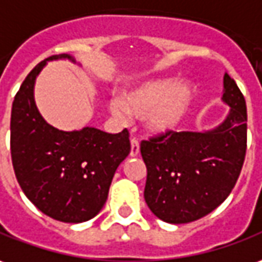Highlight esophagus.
<instances>
[{
    "instance_id": "obj_1",
    "label": "esophagus",
    "mask_w": 262,
    "mask_h": 262,
    "mask_svg": "<svg viewBox=\"0 0 262 262\" xmlns=\"http://www.w3.org/2000/svg\"><path fill=\"white\" fill-rule=\"evenodd\" d=\"M140 154V142L137 138H131V151H129V155L131 157H137V155Z\"/></svg>"
}]
</instances>
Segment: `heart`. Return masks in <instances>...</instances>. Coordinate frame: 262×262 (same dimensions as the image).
<instances>
[{
  "instance_id": "heart-1",
  "label": "heart",
  "mask_w": 262,
  "mask_h": 262,
  "mask_svg": "<svg viewBox=\"0 0 262 262\" xmlns=\"http://www.w3.org/2000/svg\"><path fill=\"white\" fill-rule=\"evenodd\" d=\"M195 97L192 84L174 78L145 81L128 88L121 98L110 102L111 113L128 120L129 115L142 118L145 125L155 134L171 133L181 125Z\"/></svg>"
}]
</instances>
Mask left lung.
I'll return each mask as SVG.
<instances>
[{"label": "left lung", "mask_w": 262, "mask_h": 262, "mask_svg": "<svg viewBox=\"0 0 262 262\" xmlns=\"http://www.w3.org/2000/svg\"><path fill=\"white\" fill-rule=\"evenodd\" d=\"M223 101L230 113L215 128L171 131L141 142L147 167L144 198L165 223L185 224L205 217L224 203L237 183L247 151V105L228 74Z\"/></svg>", "instance_id": "left-lung-1"}]
</instances>
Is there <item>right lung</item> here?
<instances>
[{
  "mask_svg": "<svg viewBox=\"0 0 262 262\" xmlns=\"http://www.w3.org/2000/svg\"><path fill=\"white\" fill-rule=\"evenodd\" d=\"M75 59L52 55L38 64L19 86L11 110V158L27 198L45 215L62 223L94 218L107 201L113 177L131 149L129 134L98 128L61 131L38 111L34 85L47 61Z\"/></svg>",
  "mask_w": 262,
  "mask_h": 262,
  "instance_id": "add662e5",
  "label": "right lung"
}]
</instances>
